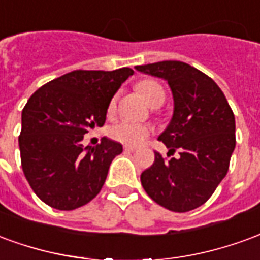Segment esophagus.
Listing matches in <instances>:
<instances>
[{
  "instance_id": "1",
  "label": "esophagus",
  "mask_w": 260,
  "mask_h": 260,
  "mask_svg": "<svg viewBox=\"0 0 260 260\" xmlns=\"http://www.w3.org/2000/svg\"><path fill=\"white\" fill-rule=\"evenodd\" d=\"M124 150H125V152L132 153V152H135L136 147L135 146H124Z\"/></svg>"
}]
</instances>
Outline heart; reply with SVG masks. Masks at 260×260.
I'll return each mask as SVG.
<instances>
[{
    "label": "heart",
    "mask_w": 260,
    "mask_h": 260,
    "mask_svg": "<svg viewBox=\"0 0 260 260\" xmlns=\"http://www.w3.org/2000/svg\"><path fill=\"white\" fill-rule=\"evenodd\" d=\"M138 89L143 93V96L146 97L147 102L152 106H161L166 100V90L157 80H142L138 83ZM117 102L118 97L114 96L108 103L107 111L110 115H113L117 111ZM149 134H150V128L147 125L138 124L132 121H119L110 129V135L114 141L128 146H136L142 143L149 136Z\"/></svg>",
    "instance_id": "heart-1"
}]
</instances>
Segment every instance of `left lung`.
I'll return each instance as SVG.
<instances>
[{
    "label": "left lung",
    "instance_id": "8db88e82",
    "mask_svg": "<svg viewBox=\"0 0 260 260\" xmlns=\"http://www.w3.org/2000/svg\"><path fill=\"white\" fill-rule=\"evenodd\" d=\"M138 71L163 78L174 97L171 122L158 141L178 158L154 152V163L141 175L143 189L171 212H189L216 191L235 147V118L217 83L181 61L138 65ZM169 156V154H167Z\"/></svg>",
    "mask_w": 260,
    "mask_h": 260
}]
</instances>
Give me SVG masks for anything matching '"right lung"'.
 <instances>
[{
    "mask_svg": "<svg viewBox=\"0 0 260 260\" xmlns=\"http://www.w3.org/2000/svg\"><path fill=\"white\" fill-rule=\"evenodd\" d=\"M134 75L76 69L37 89L22 110L19 149L22 170L33 192L46 205L74 210L96 198L110 164L122 153L117 142L103 138L83 147V135L106 122L108 103Z\"/></svg>",
    "mask_w": 260,
    "mask_h": 260,
    "instance_id": "obj_1",
    "label": "right lung"
}]
</instances>
